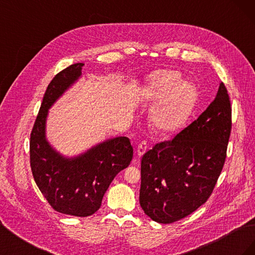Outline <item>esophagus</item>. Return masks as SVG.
<instances>
[{
    "mask_svg": "<svg viewBox=\"0 0 255 255\" xmlns=\"http://www.w3.org/2000/svg\"><path fill=\"white\" fill-rule=\"evenodd\" d=\"M146 149H148V143L146 141H141L139 144H138V148H137V155L138 156H142L143 154L145 153Z\"/></svg>",
    "mask_w": 255,
    "mask_h": 255,
    "instance_id": "34e87169",
    "label": "esophagus"
}]
</instances>
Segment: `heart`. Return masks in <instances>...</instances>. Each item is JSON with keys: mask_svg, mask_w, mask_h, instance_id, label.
Instances as JSON below:
<instances>
[{"mask_svg": "<svg viewBox=\"0 0 255 255\" xmlns=\"http://www.w3.org/2000/svg\"><path fill=\"white\" fill-rule=\"evenodd\" d=\"M146 98L154 102L149 120L151 127L161 134L179 128L187 119L197 100V90L192 84L181 81L175 71L159 70L150 75L145 87Z\"/></svg>", "mask_w": 255, "mask_h": 255, "instance_id": "b5f03b06", "label": "heart"}]
</instances>
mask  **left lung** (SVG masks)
<instances>
[{"label": "left lung", "instance_id": "left-lung-1", "mask_svg": "<svg viewBox=\"0 0 255 255\" xmlns=\"http://www.w3.org/2000/svg\"><path fill=\"white\" fill-rule=\"evenodd\" d=\"M232 107L225 84L198 119L171 140L156 143L141 158L139 202L144 214L172 223L210 198L227 157Z\"/></svg>", "mask_w": 255, "mask_h": 255}]
</instances>
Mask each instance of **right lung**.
<instances>
[{
  "label": "right lung",
  "instance_id": "add662e5",
  "mask_svg": "<svg viewBox=\"0 0 255 255\" xmlns=\"http://www.w3.org/2000/svg\"><path fill=\"white\" fill-rule=\"evenodd\" d=\"M83 66L73 64L54 76L45 90L29 140L30 169L38 188L56 212L76 217H87L99 210L114 177L133 158V146L128 137L107 139L72 158L54 150L45 138L49 109L78 81Z\"/></svg>",
  "mask_w": 255,
  "mask_h": 255
}]
</instances>
